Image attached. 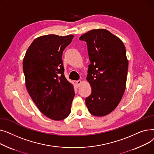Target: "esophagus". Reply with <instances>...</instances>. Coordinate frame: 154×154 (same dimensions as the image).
<instances>
[{"instance_id": "esophagus-1", "label": "esophagus", "mask_w": 154, "mask_h": 154, "mask_svg": "<svg viewBox=\"0 0 154 154\" xmlns=\"http://www.w3.org/2000/svg\"><path fill=\"white\" fill-rule=\"evenodd\" d=\"M75 83H76V84L78 85V86H79L80 84H81V83H82V81L80 80H77V81L75 82Z\"/></svg>"}]
</instances>
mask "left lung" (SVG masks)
Segmentation results:
<instances>
[{
	"instance_id": "8db88e82",
	"label": "left lung",
	"mask_w": 154,
	"mask_h": 154,
	"mask_svg": "<svg viewBox=\"0 0 154 154\" xmlns=\"http://www.w3.org/2000/svg\"><path fill=\"white\" fill-rule=\"evenodd\" d=\"M87 42V80L91 94L85 99L91 114L103 117L114 110L124 94L128 70L125 47L118 37L104 29H93L80 37Z\"/></svg>"
}]
</instances>
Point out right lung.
I'll return each mask as SVG.
<instances>
[{"label":"right lung","mask_w":154,"mask_h":154,"mask_svg":"<svg viewBox=\"0 0 154 154\" xmlns=\"http://www.w3.org/2000/svg\"><path fill=\"white\" fill-rule=\"evenodd\" d=\"M73 35L50 34L35 38L23 60L29 94L46 117L61 120L69 116L75 96L74 86L65 77L62 60L63 50Z\"/></svg>","instance_id":"right-lung-1"}]
</instances>
